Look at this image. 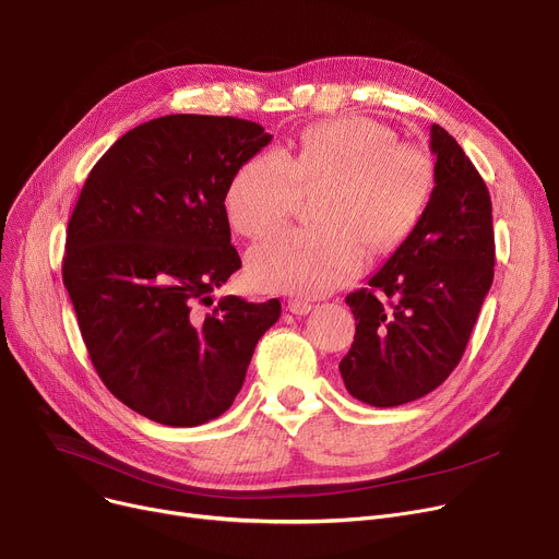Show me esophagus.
Instances as JSON below:
<instances>
[{
	"label": "esophagus",
	"mask_w": 559,
	"mask_h": 559,
	"mask_svg": "<svg viewBox=\"0 0 559 559\" xmlns=\"http://www.w3.org/2000/svg\"><path fill=\"white\" fill-rule=\"evenodd\" d=\"M287 310H289L292 314H308V312L312 310V304H308V301H304V299H289V301H287Z\"/></svg>",
	"instance_id": "obj_1"
}]
</instances>
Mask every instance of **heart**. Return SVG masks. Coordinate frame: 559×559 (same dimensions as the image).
I'll return each instance as SVG.
<instances>
[{"mask_svg": "<svg viewBox=\"0 0 559 559\" xmlns=\"http://www.w3.org/2000/svg\"><path fill=\"white\" fill-rule=\"evenodd\" d=\"M371 117H342L310 127L295 154L249 158L228 183L230 226L258 238L283 222L304 188H324L314 215L321 224L281 228L249 253V276L264 292L319 297L362 272L369 249L401 247L421 224L437 169L430 152Z\"/></svg>", "mask_w": 559, "mask_h": 559, "instance_id": "1", "label": "heart"}]
</instances>
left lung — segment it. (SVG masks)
<instances>
[{"mask_svg": "<svg viewBox=\"0 0 559 559\" xmlns=\"http://www.w3.org/2000/svg\"><path fill=\"white\" fill-rule=\"evenodd\" d=\"M435 190L417 230L369 285L350 292L356 337L340 362L348 394L394 407L439 388L457 367L493 281L491 199L462 146L430 127Z\"/></svg>", "mask_w": 559, "mask_h": 559, "instance_id": "obj_1", "label": "left lung"}]
</instances>
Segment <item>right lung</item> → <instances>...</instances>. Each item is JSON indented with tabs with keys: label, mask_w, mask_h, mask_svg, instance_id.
I'll use <instances>...</instances> for the list:
<instances>
[{
	"label": "right lung",
	"mask_w": 559,
	"mask_h": 559,
	"mask_svg": "<svg viewBox=\"0 0 559 559\" xmlns=\"http://www.w3.org/2000/svg\"><path fill=\"white\" fill-rule=\"evenodd\" d=\"M270 140L238 117H158L110 146L74 205L63 283L87 356L115 399L156 424L224 415L281 317L278 299L199 310L242 267L224 197Z\"/></svg>",
	"instance_id": "right-lung-1"
}]
</instances>
